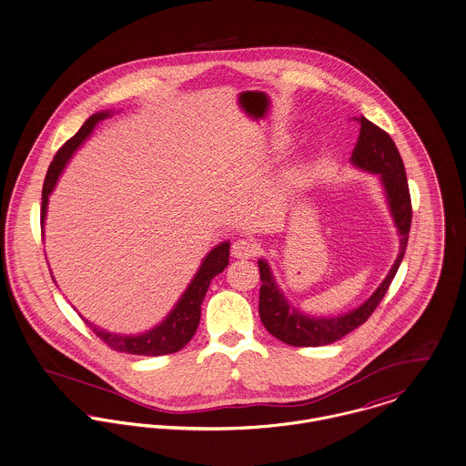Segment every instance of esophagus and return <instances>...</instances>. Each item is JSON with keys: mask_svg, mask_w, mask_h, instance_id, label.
<instances>
[{"mask_svg": "<svg viewBox=\"0 0 466 466\" xmlns=\"http://www.w3.org/2000/svg\"><path fill=\"white\" fill-rule=\"evenodd\" d=\"M257 251H258L257 245L248 239H239L232 245V255L238 258H251L257 255Z\"/></svg>", "mask_w": 466, "mask_h": 466, "instance_id": "1", "label": "esophagus"}]
</instances>
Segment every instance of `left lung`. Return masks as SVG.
<instances>
[{
    "label": "left lung",
    "mask_w": 466,
    "mask_h": 466,
    "mask_svg": "<svg viewBox=\"0 0 466 466\" xmlns=\"http://www.w3.org/2000/svg\"><path fill=\"white\" fill-rule=\"evenodd\" d=\"M357 122L360 124V137L351 161L361 170L380 174L389 198L390 213L394 216L395 225L400 236L399 255L387 279L376 289V292L365 303H361L359 309L339 318H310L292 309L275 284L269 266L264 260H258L262 282L258 296L260 321L273 337H277L289 346H326L342 339L344 335L359 328L360 324L367 321L376 310V307L381 303L383 296L387 294L399 269V264L406 253L411 227V197L402 157L387 131H383L365 116H360Z\"/></svg>",
    "instance_id": "8db88e82"
}]
</instances>
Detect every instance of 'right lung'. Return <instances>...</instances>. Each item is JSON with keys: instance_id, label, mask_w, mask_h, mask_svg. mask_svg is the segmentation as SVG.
Instances as JSON below:
<instances>
[{"instance_id": "add662e5", "label": "right lung", "mask_w": 466, "mask_h": 466, "mask_svg": "<svg viewBox=\"0 0 466 466\" xmlns=\"http://www.w3.org/2000/svg\"><path fill=\"white\" fill-rule=\"evenodd\" d=\"M107 113H96L92 115L81 129L58 148L55 154L49 170L46 174L44 186H42V209H40V227H44V218L47 209V197L53 191L56 180L60 177L64 167L67 165L72 152L85 142V138L92 133L94 126L106 118ZM228 247L230 243H221L211 251L206 260L202 262L198 273L195 275L193 282L186 289V292L180 296L179 303L170 312V316L152 328L150 331H145L142 335H115L105 329L96 328L92 322L85 321L92 331L107 344V348L118 351V353H129V355H142V357H161L170 355L182 350L191 337L195 335L198 322H200V305L204 301V296L209 289L211 280L216 275H219L228 266Z\"/></svg>"}]
</instances>
